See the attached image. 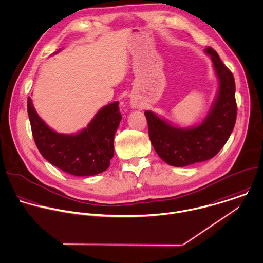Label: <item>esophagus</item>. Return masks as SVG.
<instances>
[{
	"label": "esophagus",
	"instance_id": "obj_1",
	"mask_svg": "<svg viewBox=\"0 0 263 263\" xmlns=\"http://www.w3.org/2000/svg\"><path fill=\"white\" fill-rule=\"evenodd\" d=\"M136 106H137L136 104H133V107H136Z\"/></svg>",
	"mask_w": 263,
	"mask_h": 263
}]
</instances>
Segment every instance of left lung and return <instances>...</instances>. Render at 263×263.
<instances>
[{"label": "left lung", "mask_w": 263, "mask_h": 263, "mask_svg": "<svg viewBox=\"0 0 263 263\" xmlns=\"http://www.w3.org/2000/svg\"><path fill=\"white\" fill-rule=\"evenodd\" d=\"M211 57L219 89L206 117L196 126L175 127L151 111H146L149 138L159 157L170 165L186 166L214 157L227 142L236 119L235 83L232 73L211 47Z\"/></svg>", "instance_id": "obj_1"}]
</instances>
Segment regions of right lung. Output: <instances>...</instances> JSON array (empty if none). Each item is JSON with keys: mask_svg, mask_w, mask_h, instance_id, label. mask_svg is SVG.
<instances>
[{"mask_svg": "<svg viewBox=\"0 0 263 263\" xmlns=\"http://www.w3.org/2000/svg\"><path fill=\"white\" fill-rule=\"evenodd\" d=\"M28 114L35 143L51 164L74 176H93L106 171L114 155V136L122 118L119 102L103 107L87 127L75 135L51 129L28 98Z\"/></svg>", "mask_w": 263, "mask_h": 263, "instance_id": "obj_1", "label": "right lung"}]
</instances>
